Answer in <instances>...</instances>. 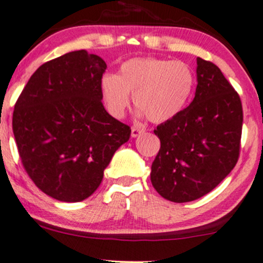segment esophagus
<instances>
[{
	"instance_id": "1",
	"label": "esophagus",
	"mask_w": 263,
	"mask_h": 263,
	"mask_svg": "<svg viewBox=\"0 0 263 263\" xmlns=\"http://www.w3.org/2000/svg\"><path fill=\"white\" fill-rule=\"evenodd\" d=\"M144 132H145V129H144V128H139V126H133V128H132V138L139 137V135L143 134Z\"/></svg>"
}]
</instances>
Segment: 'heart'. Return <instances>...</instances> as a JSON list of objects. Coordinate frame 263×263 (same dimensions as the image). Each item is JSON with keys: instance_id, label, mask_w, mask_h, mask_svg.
Masks as SVG:
<instances>
[{"instance_id": "1", "label": "heart", "mask_w": 263, "mask_h": 263, "mask_svg": "<svg viewBox=\"0 0 263 263\" xmlns=\"http://www.w3.org/2000/svg\"><path fill=\"white\" fill-rule=\"evenodd\" d=\"M191 68L180 61L133 58L120 66L119 74H104L100 92L111 116L120 118L133 100L139 114L159 124L175 118L185 107L194 88Z\"/></svg>"}]
</instances>
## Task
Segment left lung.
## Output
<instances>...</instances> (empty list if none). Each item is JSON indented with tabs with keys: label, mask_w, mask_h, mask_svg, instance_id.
Segmentation results:
<instances>
[{
	"label": "left lung",
	"mask_w": 263,
	"mask_h": 263,
	"mask_svg": "<svg viewBox=\"0 0 263 263\" xmlns=\"http://www.w3.org/2000/svg\"><path fill=\"white\" fill-rule=\"evenodd\" d=\"M195 98L154 130L160 150L150 180L164 199L189 202L214 190L240 155L242 104L212 62L197 58Z\"/></svg>",
	"instance_id": "obj_1"
}]
</instances>
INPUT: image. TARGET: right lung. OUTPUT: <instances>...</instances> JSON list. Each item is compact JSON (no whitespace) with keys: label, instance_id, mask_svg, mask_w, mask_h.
Segmentation results:
<instances>
[{"label":"right lung","instance_id":"right-lung-1","mask_svg":"<svg viewBox=\"0 0 263 263\" xmlns=\"http://www.w3.org/2000/svg\"><path fill=\"white\" fill-rule=\"evenodd\" d=\"M105 62L84 49L41 66L14 104L12 128L23 167L44 194L83 201L98 189L132 129L104 109Z\"/></svg>","mask_w":263,"mask_h":263}]
</instances>
